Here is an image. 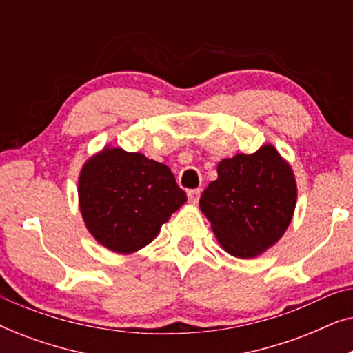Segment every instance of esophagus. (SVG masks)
Segmentation results:
<instances>
[{"label":"esophagus","instance_id":"1","mask_svg":"<svg viewBox=\"0 0 353 353\" xmlns=\"http://www.w3.org/2000/svg\"><path fill=\"white\" fill-rule=\"evenodd\" d=\"M199 197H201V190H191L188 191V199H190L191 204H197L199 202Z\"/></svg>","mask_w":353,"mask_h":353}]
</instances>
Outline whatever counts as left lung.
Here are the masks:
<instances>
[{
	"label": "left lung",
	"instance_id": "8db88e82",
	"mask_svg": "<svg viewBox=\"0 0 353 353\" xmlns=\"http://www.w3.org/2000/svg\"><path fill=\"white\" fill-rule=\"evenodd\" d=\"M219 178L202 192L199 205L221 248L233 257L254 259L276 244L291 223L297 185L276 148L236 154L216 167Z\"/></svg>",
	"mask_w": 353,
	"mask_h": 353
}]
</instances>
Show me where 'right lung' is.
<instances>
[{"label": "right lung", "mask_w": 353, "mask_h": 353, "mask_svg": "<svg viewBox=\"0 0 353 353\" xmlns=\"http://www.w3.org/2000/svg\"><path fill=\"white\" fill-rule=\"evenodd\" d=\"M185 202L170 168L141 152L105 146L81 167V216L91 236L112 252L143 249Z\"/></svg>", "instance_id": "obj_1"}]
</instances>
